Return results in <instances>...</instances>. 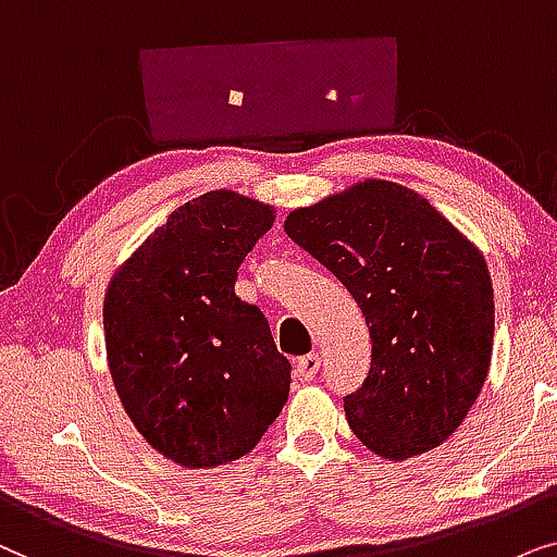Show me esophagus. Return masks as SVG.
<instances>
[{"label":"esophagus","instance_id":"34e87169","mask_svg":"<svg viewBox=\"0 0 557 557\" xmlns=\"http://www.w3.org/2000/svg\"><path fill=\"white\" fill-rule=\"evenodd\" d=\"M318 369H321V356L318 354H306L300 356L298 364H295V372H298V376L302 382H313Z\"/></svg>","mask_w":557,"mask_h":557}]
</instances>
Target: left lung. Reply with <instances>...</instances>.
Instances as JSON below:
<instances>
[{
  "mask_svg": "<svg viewBox=\"0 0 557 557\" xmlns=\"http://www.w3.org/2000/svg\"><path fill=\"white\" fill-rule=\"evenodd\" d=\"M367 318L372 367L344 397L354 435L389 461L438 448L476 403L494 341L484 255L418 193L369 177L285 219Z\"/></svg>",
  "mask_w": 557,
  "mask_h": 557,
  "instance_id": "1",
  "label": "left lung"
}]
</instances>
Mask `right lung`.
<instances>
[{"label":"right lung","mask_w":557,"mask_h":557,"mask_svg":"<svg viewBox=\"0 0 557 557\" xmlns=\"http://www.w3.org/2000/svg\"><path fill=\"white\" fill-rule=\"evenodd\" d=\"M274 209L211 190L173 211L111 277L107 359L124 412L183 469L247 456L283 412L290 361L262 310L236 298V270Z\"/></svg>","instance_id":"right-lung-1"}]
</instances>
